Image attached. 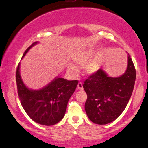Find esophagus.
Returning <instances> with one entry per match:
<instances>
[{"label":"esophagus","instance_id":"1","mask_svg":"<svg viewBox=\"0 0 148 148\" xmlns=\"http://www.w3.org/2000/svg\"><path fill=\"white\" fill-rule=\"evenodd\" d=\"M77 89L79 90H82L84 89V88H83V84L81 82L79 83L77 85Z\"/></svg>","mask_w":148,"mask_h":148}]
</instances>
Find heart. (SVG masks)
Here are the masks:
<instances>
[{
	"label": "heart",
	"instance_id": "obj_1",
	"mask_svg": "<svg viewBox=\"0 0 148 148\" xmlns=\"http://www.w3.org/2000/svg\"><path fill=\"white\" fill-rule=\"evenodd\" d=\"M94 52L92 50L86 49L79 52L73 56V60L75 64L77 66H84V70L85 73L88 75H93L98 71L100 69V64L98 57H96L92 59ZM67 70L72 74H76L77 73V68L75 65L71 63L67 64Z\"/></svg>",
	"mask_w": 148,
	"mask_h": 148
}]
</instances>
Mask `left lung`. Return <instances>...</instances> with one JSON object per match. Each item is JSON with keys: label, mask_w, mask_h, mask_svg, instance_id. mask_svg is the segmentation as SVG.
<instances>
[{"label": "left lung", "mask_w": 148, "mask_h": 148, "mask_svg": "<svg viewBox=\"0 0 148 148\" xmlns=\"http://www.w3.org/2000/svg\"><path fill=\"white\" fill-rule=\"evenodd\" d=\"M135 78V66L129 54L127 69L121 76L110 77L100 69L89 77L85 81L84 89L88 95L85 110L90 121L106 125L116 120L128 104Z\"/></svg>", "instance_id": "8db88e82"}]
</instances>
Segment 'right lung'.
<instances>
[{"label":"right lung","mask_w":148,"mask_h":148,"mask_svg":"<svg viewBox=\"0 0 148 148\" xmlns=\"http://www.w3.org/2000/svg\"><path fill=\"white\" fill-rule=\"evenodd\" d=\"M36 42L24 52L22 58ZM21 58V59H22ZM18 95L24 110L28 116L38 124L51 126L63 118L71 96L77 86L78 81H69L56 77L49 84L41 89L33 90L26 86L20 74V62L16 71Z\"/></svg>","instance_id":"1"}]
</instances>
